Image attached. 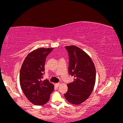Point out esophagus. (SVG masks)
Here are the masks:
<instances>
[{
    "mask_svg": "<svg viewBox=\"0 0 123 123\" xmlns=\"http://www.w3.org/2000/svg\"><path fill=\"white\" fill-rule=\"evenodd\" d=\"M55 86H56V87H58L60 85V83H55Z\"/></svg>",
    "mask_w": 123,
    "mask_h": 123,
    "instance_id": "esophagus-1",
    "label": "esophagus"
}]
</instances>
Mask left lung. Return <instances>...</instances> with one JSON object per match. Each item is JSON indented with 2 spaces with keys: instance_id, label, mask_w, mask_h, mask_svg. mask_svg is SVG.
<instances>
[{
  "instance_id": "left-lung-1",
  "label": "left lung",
  "mask_w": 123,
  "mask_h": 123,
  "mask_svg": "<svg viewBox=\"0 0 123 123\" xmlns=\"http://www.w3.org/2000/svg\"><path fill=\"white\" fill-rule=\"evenodd\" d=\"M69 55V74L74 77L69 83L64 96L69 102L79 105L88 98L96 82V69L91 58L78 47L72 45L65 47Z\"/></svg>"
}]
</instances>
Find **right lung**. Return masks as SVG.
I'll use <instances>...</instances> for the list:
<instances>
[{
  "instance_id": "add662e5",
  "label": "right lung",
  "mask_w": 123,
  "mask_h": 123,
  "mask_svg": "<svg viewBox=\"0 0 123 123\" xmlns=\"http://www.w3.org/2000/svg\"><path fill=\"white\" fill-rule=\"evenodd\" d=\"M54 48H38L28 54L22 65L19 82L22 91L33 105H45L54 86L48 80H42L45 60Z\"/></svg>"
}]
</instances>
